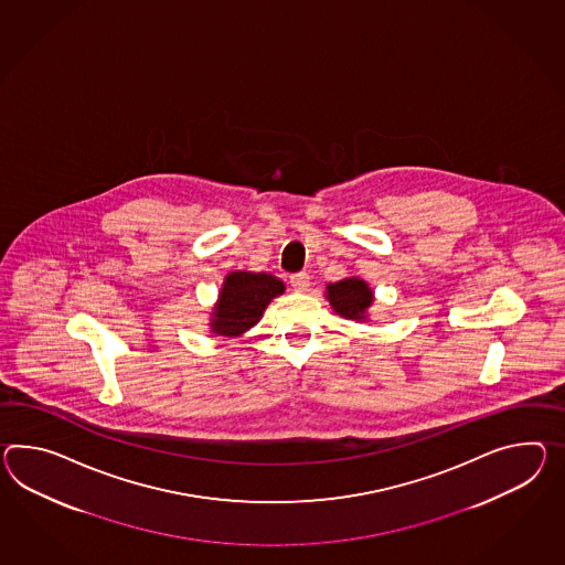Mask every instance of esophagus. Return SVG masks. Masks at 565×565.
<instances>
[{
    "label": "esophagus",
    "mask_w": 565,
    "mask_h": 565,
    "mask_svg": "<svg viewBox=\"0 0 565 565\" xmlns=\"http://www.w3.org/2000/svg\"><path fill=\"white\" fill-rule=\"evenodd\" d=\"M289 284L296 291H308L310 288V276L308 274H296V276L289 277Z\"/></svg>",
    "instance_id": "34e87169"
}]
</instances>
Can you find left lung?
<instances>
[{"instance_id": "obj_1", "label": "left lung", "mask_w": 565, "mask_h": 565, "mask_svg": "<svg viewBox=\"0 0 565 565\" xmlns=\"http://www.w3.org/2000/svg\"><path fill=\"white\" fill-rule=\"evenodd\" d=\"M324 296L339 317L355 320V322L370 320V308L373 306L375 296L365 279L351 276L334 284H327Z\"/></svg>"}]
</instances>
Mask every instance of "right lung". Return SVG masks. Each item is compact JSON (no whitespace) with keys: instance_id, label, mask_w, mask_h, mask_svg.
I'll return each instance as SVG.
<instances>
[{"instance_id":"1","label":"right lung","mask_w":565,"mask_h":565,"mask_svg":"<svg viewBox=\"0 0 565 565\" xmlns=\"http://www.w3.org/2000/svg\"><path fill=\"white\" fill-rule=\"evenodd\" d=\"M286 291V284L271 274L231 271L224 276L218 300L210 312V332L241 337L262 320L269 302Z\"/></svg>"}]
</instances>
